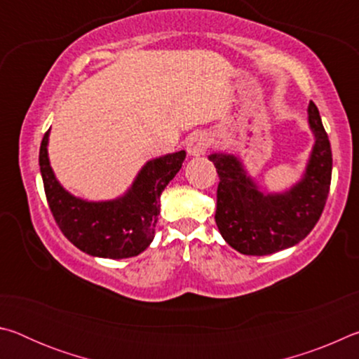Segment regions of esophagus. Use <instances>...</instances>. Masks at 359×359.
Returning <instances> with one entry per match:
<instances>
[{
  "instance_id": "34e87169",
  "label": "esophagus",
  "mask_w": 359,
  "mask_h": 359,
  "mask_svg": "<svg viewBox=\"0 0 359 359\" xmlns=\"http://www.w3.org/2000/svg\"><path fill=\"white\" fill-rule=\"evenodd\" d=\"M210 145V137L208 133H194V135L188 139L187 142V151L188 155L191 156H201L205 154V150L209 149Z\"/></svg>"
}]
</instances>
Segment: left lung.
<instances>
[{"label":"left lung","mask_w":359,"mask_h":359,"mask_svg":"<svg viewBox=\"0 0 359 359\" xmlns=\"http://www.w3.org/2000/svg\"><path fill=\"white\" fill-rule=\"evenodd\" d=\"M307 121L315 142L302 179L283 193H263L241 158L215 151L209 160L220 177L215 223L223 239L242 255L263 257L296 245L311 233L325 209L331 185V144L313 101Z\"/></svg>","instance_id":"1"}]
</instances>
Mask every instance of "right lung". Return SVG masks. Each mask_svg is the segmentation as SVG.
<instances>
[{"mask_svg":"<svg viewBox=\"0 0 359 359\" xmlns=\"http://www.w3.org/2000/svg\"><path fill=\"white\" fill-rule=\"evenodd\" d=\"M48 130L39 149V166L48 208L58 228L79 250L98 258L136 257L150 245L160 215V196L180 171L185 150L145 163L123 196L87 201L60 185L48 161Z\"/></svg>","mask_w":359,"mask_h":359,"instance_id":"obj_1","label":"right lung"}]
</instances>
